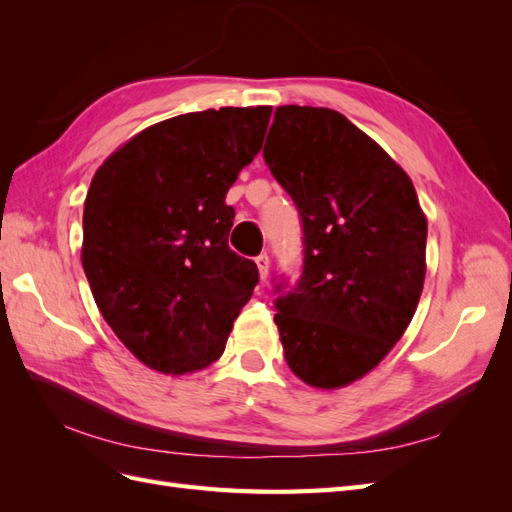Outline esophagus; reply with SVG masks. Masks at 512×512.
<instances>
[{
  "mask_svg": "<svg viewBox=\"0 0 512 512\" xmlns=\"http://www.w3.org/2000/svg\"><path fill=\"white\" fill-rule=\"evenodd\" d=\"M256 267H258V273H260V282H267L269 277V269H271V260L267 254H260L256 258Z\"/></svg>",
  "mask_w": 512,
  "mask_h": 512,
  "instance_id": "34e87169",
  "label": "esophagus"
}]
</instances>
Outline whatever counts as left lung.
Instances as JSON below:
<instances>
[{
	"mask_svg": "<svg viewBox=\"0 0 512 512\" xmlns=\"http://www.w3.org/2000/svg\"><path fill=\"white\" fill-rule=\"evenodd\" d=\"M265 162L303 222V275L275 301L292 374L344 389L393 350L425 284L427 218L412 179L342 113L280 106Z\"/></svg>",
	"mask_w": 512,
	"mask_h": 512,
	"instance_id": "8db88e82",
	"label": "left lung"
}]
</instances>
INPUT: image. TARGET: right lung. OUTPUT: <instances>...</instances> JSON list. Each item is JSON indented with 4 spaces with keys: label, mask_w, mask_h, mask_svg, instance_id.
<instances>
[{
    "label": "right lung",
    "mask_w": 512,
    "mask_h": 512,
    "mask_svg": "<svg viewBox=\"0 0 512 512\" xmlns=\"http://www.w3.org/2000/svg\"><path fill=\"white\" fill-rule=\"evenodd\" d=\"M271 106L185 113L134 134L91 179L81 262L108 327L166 376L218 361L258 267L228 247L230 185L265 141Z\"/></svg>",
    "instance_id": "add662e5"
}]
</instances>
